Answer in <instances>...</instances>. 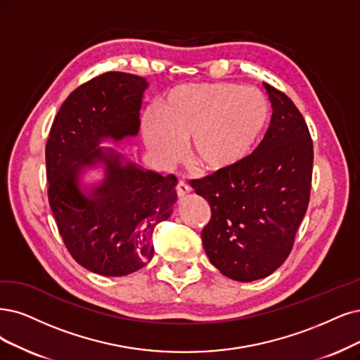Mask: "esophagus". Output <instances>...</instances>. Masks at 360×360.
I'll list each match as a JSON object with an SVG mask.
<instances>
[{"instance_id": "1", "label": "esophagus", "mask_w": 360, "mask_h": 360, "mask_svg": "<svg viewBox=\"0 0 360 360\" xmlns=\"http://www.w3.org/2000/svg\"><path fill=\"white\" fill-rule=\"evenodd\" d=\"M190 193V187L187 184H185L184 181H179L178 184H176V194H178V197L179 198H182V197H185Z\"/></svg>"}]
</instances>
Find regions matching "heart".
I'll return each instance as SVG.
<instances>
[{
	"mask_svg": "<svg viewBox=\"0 0 360 360\" xmlns=\"http://www.w3.org/2000/svg\"><path fill=\"white\" fill-rule=\"evenodd\" d=\"M269 102L249 86L193 83L172 89L158 117L142 120L143 142L160 162L173 165L188 142L190 157L206 172L229 170L255 148L269 122Z\"/></svg>",
	"mask_w": 360,
	"mask_h": 360,
	"instance_id": "heart-1",
	"label": "heart"
}]
</instances>
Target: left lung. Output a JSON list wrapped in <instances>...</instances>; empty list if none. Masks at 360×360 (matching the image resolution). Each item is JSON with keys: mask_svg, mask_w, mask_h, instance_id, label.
<instances>
[{"mask_svg": "<svg viewBox=\"0 0 360 360\" xmlns=\"http://www.w3.org/2000/svg\"><path fill=\"white\" fill-rule=\"evenodd\" d=\"M273 106L270 126L242 163L191 181L210 206L202 231L209 261L233 281L270 276L285 262L307 212L313 141L285 93L264 83Z\"/></svg>", "mask_w": 360, "mask_h": 360, "instance_id": "left-lung-1", "label": "left lung"}]
</instances>
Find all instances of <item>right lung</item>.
I'll use <instances>...</instances> for the list:
<instances>
[{
    "instance_id": "right-lung-1",
    "label": "right lung",
    "mask_w": 360,
    "mask_h": 360,
    "mask_svg": "<svg viewBox=\"0 0 360 360\" xmlns=\"http://www.w3.org/2000/svg\"><path fill=\"white\" fill-rule=\"evenodd\" d=\"M143 77L105 72L75 89L62 103L46 145L49 203L72 258L86 270L120 277L154 255L155 225L172 215L176 178L130 162L111 146L139 133ZM104 178L84 186L89 168Z\"/></svg>"
}]
</instances>
